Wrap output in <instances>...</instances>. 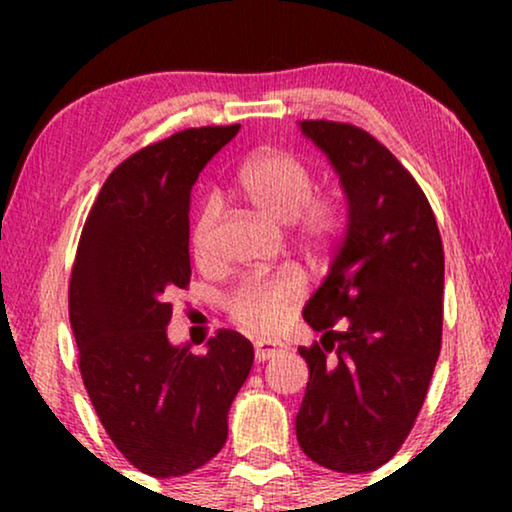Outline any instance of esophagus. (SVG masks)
Wrapping results in <instances>:
<instances>
[{"instance_id": "obj_1", "label": "esophagus", "mask_w": 512, "mask_h": 512, "mask_svg": "<svg viewBox=\"0 0 512 512\" xmlns=\"http://www.w3.org/2000/svg\"><path fill=\"white\" fill-rule=\"evenodd\" d=\"M279 352H282V347L275 345V342H268V340H256L254 342L256 361H270V359H275Z\"/></svg>"}]
</instances>
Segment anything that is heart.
Returning <instances> with one entry per match:
<instances>
[{
	"label": "heart",
	"mask_w": 512,
	"mask_h": 512,
	"mask_svg": "<svg viewBox=\"0 0 512 512\" xmlns=\"http://www.w3.org/2000/svg\"><path fill=\"white\" fill-rule=\"evenodd\" d=\"M237 186L244 198L270 219L289 223L293 237L307 251H324L347 226V205L338 188H314L310 163L289 149H261L244 160L237 172ZM216 216V202L205 200L191 226L195 254L207 247V235ZM305 293V277L296 268H282L272 275L247 277L228 293L230 319L247 333L270 335Z\"/></svg>",
	"instance_id": "obj_1"
}]
</instances>
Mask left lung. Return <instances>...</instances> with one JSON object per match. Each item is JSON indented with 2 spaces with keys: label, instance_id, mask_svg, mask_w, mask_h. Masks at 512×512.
<instances>
[{
  "label": "left lung",
  "instance_id": "obj_1",
  "mask_svg": "<svg viewBox=\"0 0 512 512\" xmlns=\"http://www.w3.org/2000/svg\"><path fill=\"white\" fill-rule=\"evenodd\" d=\"M300 128L345 188L349 219L324 284L303 317L319 342L296 436L338 473L375 471L405 443L422 410L443 340L445 256L415 177L366 130L338 121Z\"/></svg>",
  "mask_w": 512,
  "mask_h": 512
}]
</instances>
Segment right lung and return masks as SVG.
Wrapping results in <instances>:
<instances>
[{"label":"right lung","mask_w":512,"mask_h":512,"mask_svg":"<svg viewBox=\"0 0 512 512\" xmlns=\"http://www.w3.org/2000/svg\"><path fill=\"white\" fill-rule=\"evenodd\" d=\"M240 125L174 132L125 158L83 226L69 321L83 384L104 431L153 478L205 466L228 438V410L254 347L230 328L207 354L167 340L170 296L191 282L188 212L195 179Z\"/></svg>","instance_id":"right-lung-1"}]
</instances>
